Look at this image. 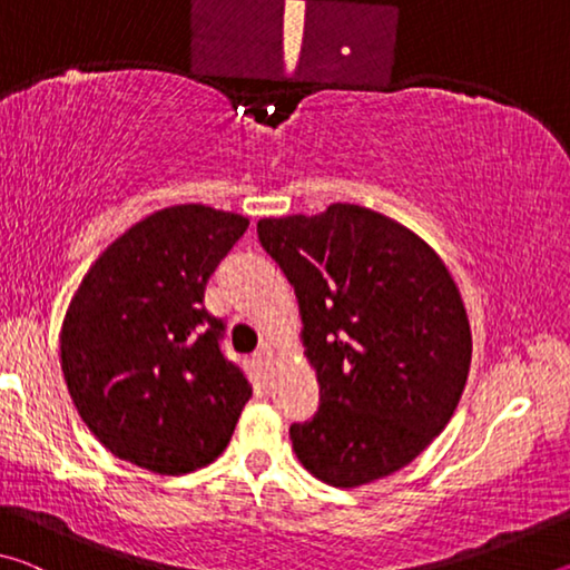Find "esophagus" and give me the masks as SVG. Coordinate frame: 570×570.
Returning <instances> with one entry per match:
<instances>
[{"label":"esophagus","instance_id":"obj_1","mask_svg":"<svg viewBox=\"0 0 570 570\" xmlns=\"http://www.w3.org/2000/svg\"><path fill=\"white\" fill-rule=\"evenodd\" d=\"M254 360L262 364V366H266V370H272V364H274V352H272V346L268 344H264V346H258V352L254 354Z\"/></svg>","mask_w":570,"mask_h":570}]
</instances>
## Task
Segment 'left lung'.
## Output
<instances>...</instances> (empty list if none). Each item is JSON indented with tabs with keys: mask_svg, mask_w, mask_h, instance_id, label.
<instances>
[{
	"mask_svg": "<svg viewBox=\"0 0 570 570\" xmlns=\"http://www.w3.org/2000/svg\"><path fill=\"white\" fill-rule=\"evenodd\" d=\"M294 286L320 410L294 422L296 458L334 488L387 478L435 440L470 370V324L442 258L377 210L258 220Z\"/></svg>",
	"mask_w": 570,
	"mask_h": 570,
	"instance_id": "8db88e82",
	"label": "left lung"
}]
</instances>
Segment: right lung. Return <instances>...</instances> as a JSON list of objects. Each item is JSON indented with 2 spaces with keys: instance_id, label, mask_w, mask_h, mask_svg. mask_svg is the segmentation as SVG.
Masks as SVG:
<instances>
[{
  "instance_id": "obj_1",
  "label": "right lung",
  "mask_w": 570,
  "mask_h": 570,
  "mask_svg": "<svg viewBox=\"0 0 570 570\" xmlns=\"http://www.w3.org/2000/svg\"><path fill=\"white\" fill-rule=\"evenodd\" d=\"M248 218L200 204L142 218L85 274L60 336L67 390L115 458L160 475L206 468L250 397L206 312L210 274Z\"/></svg>"
}]
</instances>
